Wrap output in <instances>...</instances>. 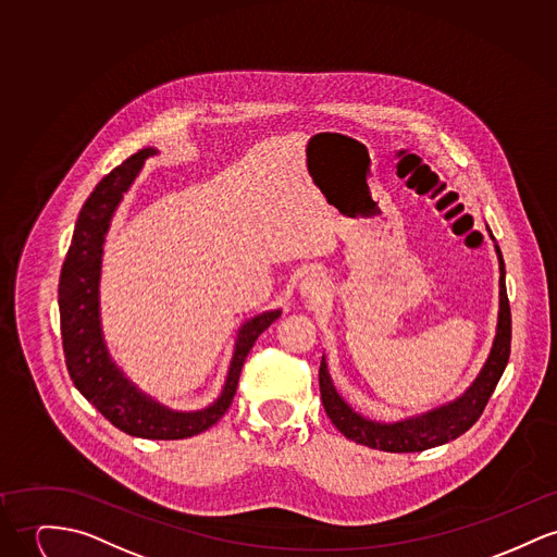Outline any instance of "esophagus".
Returning a JSON list of instances; mask_svg holds the SVG:
<instances>
[{
  "mask_svg": "<svg viewBox=\"0 0 557 557\" xmlns=\"http://www.w3.org/2000/svg\"><path fill=\"white\" fill-rule=\"evenodd\" d=\"M329 293V282L320 273H307L300 282V295L309 299H320Z\"/></svg>",
  "mask_w": 557,
  "mask_h": 557,
  "instance_id": "esophagus-1",
  "label": "esophagus"
}]
</instances>
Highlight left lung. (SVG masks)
<instances>
[{
    "mask_svg": "<svg viewBox=\"0 0 557 557\" xmlns=\"http://www.w3.org/2000/svg\"><path fill=\"white\" fill-rule=\"evenodd\" d=\"M496 255L500 260L498 329H496V339L492 345L490 358L471 387L458 400L429 411L420 418H409L396 424H380V422L364 420L343 400L331 382V375L326 371V362L322 356V362H320L322 405L326 416L342 434L373 449L392 451V454H411V451H424L430 447L458 438L481 418L490 396L494 394L496 385L505 373V367L511 354V307H509L507 286H505V260L498 244H496Z\"/></svg>",
    "mask_w": 557,
    "mask_h": 557,
    "instance_id": "obj_1",
    "label": "left lung"
}]
</instances>
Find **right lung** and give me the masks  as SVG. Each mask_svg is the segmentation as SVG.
Masks as SVG:
<instances>
[{"label":"right lung","mask_w":557,"mask_h":557,"mask_svg":"<svg viewBox=\"0 0 557 557\" xmlns=\"http://www.w3.org/2000/svg\"><path fill=\"white\" fill-rule=\"evenodd\" d=\"M154 152L157 150L152 148H144L128 157L125 163L108 173L86 199L59 277V313L65 364L72 382L86 400L108 422L131 436L173 441L212 429L224 416L237 392L246 356L258 335L280 318V309L264 311L242 326L224 389L214 405L203 411L182 413L165 409L141 394L135 385L128 384V380L114 367L99 326L101 246L123 193L141 170L144 161Z\"/></svg>","instance_id":"right-lung-1"}]
</instances>
